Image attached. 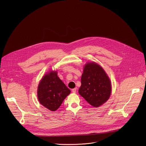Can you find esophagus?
I'll use <instances>...</instances> for the list:
<instances>
[{"label":"esophagus","instance_id":"esophagus-1","mask_svg":"<svg viewBox=\"0 0 146 146\" xmlns=\"http://www.w3.org/2000/svg\"><path fill=\"white\" fill-rule=\"evenodd\" d=\"M76 92H77V88H73V89L72 90V92L73 93H76Z\"/></svg>","mask_w":146,"mask_h":146}]
</instances>
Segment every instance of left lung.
Segmentation results:
<instances>
[{
    "label": "left lung",
    "instance_id": "obj_1",
    "mask_svg": "<svg viewBox=\"0 0 146 146\" xmlns=\"http://www.w3.org/2000/svg\"><path fill=\"white\" fill-rule=\"evenodd\" d=\"M79 94L92 106L99 107L105 103L111 93V84L103 69L96 63H88L82 74Z\"/></svg>",
    "mask_w": 146,
    "mask_h": 146
}]
</instances>
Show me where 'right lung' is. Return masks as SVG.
<instances>
[{
  "label": "right lung",
  "mask_w": 146,
  "mask_h": 146,
  "mask_svg": "<svg viewBox=\"0 0 146 146\" xmlns=\"http://www.w3.org/2000/svg\"><path fill=\"white\" fill-rule=\"evenodd\" d=\"M71 91L58 77L57 72L50 71L40 81L37 90L40 103L52 111L57 110Z\"/></svg>",
  "instance_id": "right-lung-1"
}]
</instances>
